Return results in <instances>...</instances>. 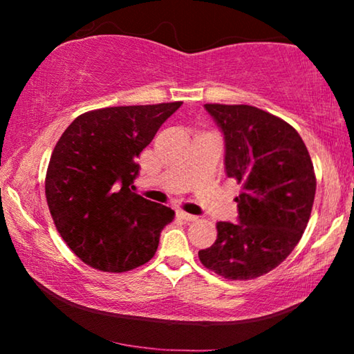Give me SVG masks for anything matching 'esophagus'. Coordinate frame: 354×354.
<instances>
[{"label":"esophagus","mask_w":354,"mask_h":354,"mask_svg":"<svg viewBox=\"0 0 354 354\" xmlns=\"http://www.w3.org/2000/svg\"><path fill=\"white\" fill-rule=\"evenodd\" d=\"M176 215L181 220H184V221H195L196 218H198V217H196V215H192V214H187V212H184V211H178Z\"/></svg>","instance_id":"34e87169"}]
</instances>
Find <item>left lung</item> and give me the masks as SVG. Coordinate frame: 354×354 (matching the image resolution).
Instances as JSON below:
<instances>
[{"mask_svg": "<svg viewBox=\"0 0 354 354\" xmlns=\"http://www.w3.org/2000/svg\"><path fill=\"white\" fill-rule=\"evenodd\" d=\"M225 137V169L243 192L237 223L218 221L217 241L198 251L227 279H253L278 267L301 239L315 196L314 165L289 123L248 104H205Z\"/></svg>", "mask_w": 354, "mask_h": 354, "instance_id": "1", "label": "left lung"}]
</instances>
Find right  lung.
<instances>
[{
  "instance_id": "1",
  "label": "right lung",
  "mask_w": 354,
  "mask_h": 354,
  "mask_svg": "<svg viewBox=\"0 0 354 354\" xmlns=\"http://www.w3.org/2000/svg\"><path fill=\"white\" fill-rule=\"evenodd\" d=\"M181 104L86 112L56 143L46 170V203L59 234L87 266L122 273L154 256L175 211L134 194L137 158Z\"/></svg>"
}]
</instances>
